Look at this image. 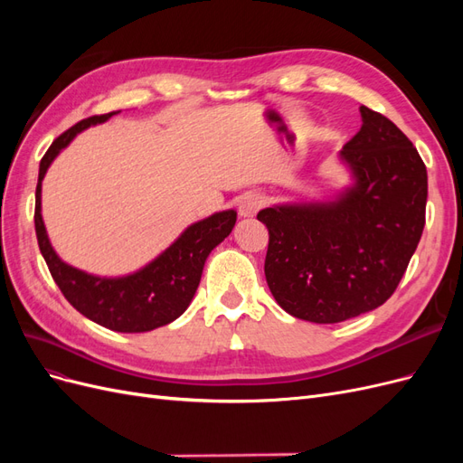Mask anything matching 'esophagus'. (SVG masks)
I'll return each mask as SVG.
<instances>
[{
	"label": "esophagus",
	"mask_w": 463,
	"mask_h": 463,
	"mask_svg": "<svg viewBox=\"0 0 463 463\" xmlns=\"http://www.w3.org/2000/svg\"><path fill=\"white\" fill-rule=\"evenodd\" d=\"M260 206H262V199L259 194H245V197L240 201V216L253 218L259 213Z\"/></svg>",
	"instance_id": "34e87169"
}]
</instances>
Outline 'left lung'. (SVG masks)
Wrapping results in <instances>:
<instances>
[{"label": "left lung", "instance_id": "left-lung-1", "mask_svg": "<svg viewBox=\"0 0 463 463\" xmlns=\"http://www.w3.org/2000/svg\"><path fill=\"white\" fill-rule=\"evenodd\" d=\"M359 133L338 152L352 184L325 201L257 214L269 228L264 276L291 317L334 325L381 307L425 228L427 167L383 114L361 106Z\"/></svg>", "mask_w": 463, "mask_h": 463}]
</instances>
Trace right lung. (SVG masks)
<instances>
[{"label":"right lung","mask_w":463,"mask_h":463,"mask_svg":"<svg viewBox=\"0 0 463 463\" xmlns=\"http://www.w3.org/2000/svg\"><path fill=\"white\" fill-rule=\"evenodd\" d=\"M116 114L119 111L82 119L52 143L40 162L34 228L53 282L80 315L116 332H148L170 325L185 313L201 284L208 255L232 233L237 213L232 208L222 210L191 223L156 259L131 274L96 276L65 262L52 247L42 218V181L52 162L79 133Z\"/></svg>","instance_id":"obj_1"}]
</instances>
